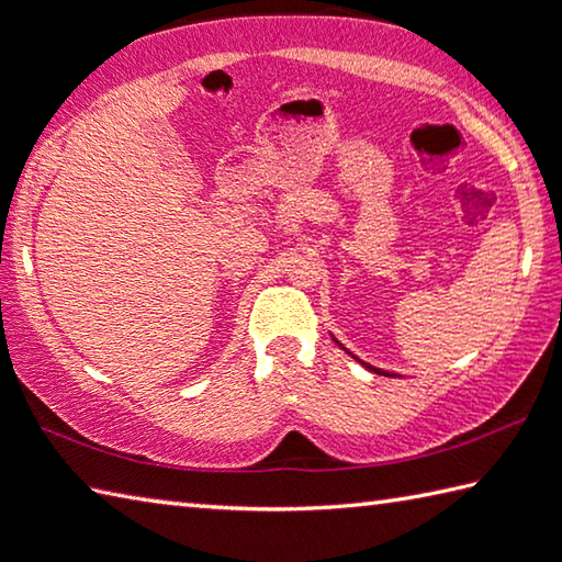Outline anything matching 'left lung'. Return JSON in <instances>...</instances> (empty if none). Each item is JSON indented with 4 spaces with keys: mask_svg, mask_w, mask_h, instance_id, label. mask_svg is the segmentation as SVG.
I'll use <instances>...</instances> for the list:
<instances>
[{
    "mask_svg": "<svg viewBox=\"0 0 562 562\" xmlns=\"http://www.w3.org/2000/svg\"><path fill=\"white\" fill-rule=\"evenodd\" d=\"M367 369H372V372H376V374H384V376H393V374H389V372H381V369H376V367H372V364H367V362H362Z\"/></svg>",
    "mask_w": 562,
    "mask_h": 562,
    "instance_id": "1",
    "label": "left lung"
}]
</instances>
